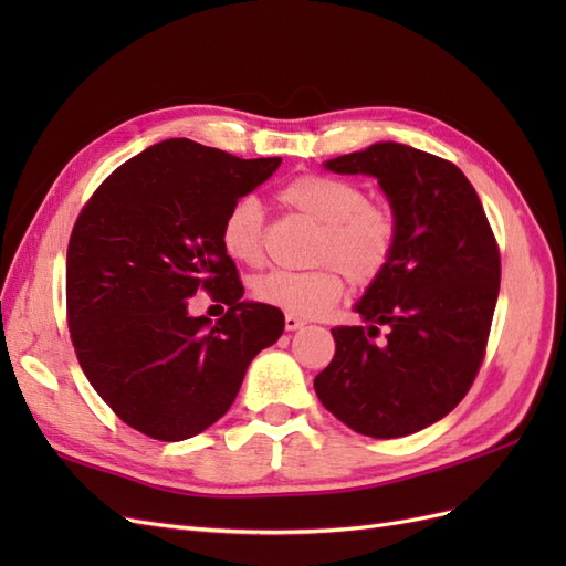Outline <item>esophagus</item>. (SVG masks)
<instances>
[{
    "mask_svg": "<svg viewBox=\"0 0 566 566\" xmlns=\"http://www.w3.org/2000/svg\"><path fill=\"white\" fill-rule=\"evenodd\" d=\"M300 328H304V321L297 316L285 314V331H300Z\"/></svg>",
    "mask_w": 566,
    "mask_h": 566,
    "instance_id": "34e87169",
    "label": "esophagus"
}]
</instances>
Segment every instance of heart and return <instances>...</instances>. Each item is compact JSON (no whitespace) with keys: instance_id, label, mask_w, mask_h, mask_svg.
I'll return each mask as SVG.
<instances>
[{"instance_id":"heart-1","label":"heart","mask_w":566,"mask_h":566,"mask_svg":"<svg viewBox=\"0 0 566 566\" xmlns=\"http://www.w3.org/2000/svg\"><path fill=\"white\" fill-rule=\"evenodd\" d=\"M279 200L318 227L312 271H269L252 281L256 302L314 318L342 297L345 276L354 287H368L389 269L399 241V221L385 202L368 200L366 188L331 175H300L287 181ZM219 241L238 264L256 266L264 252V210L254 198L235 200Z\"/></svg>"}]
</instances>
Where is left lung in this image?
Wrapping results in <instances>:
<instances>
[{
	"instance_id": "8db88e82",
	"label": "left lung",
	"mask_w": 566,
	"mask_h": 566,
	"mask_svg": "<svg viewBox=\"0 0 566 566\" xmlns=\"http://www.w3.org/2000/svg\"><path fill=\"white\" fill-rule=\"evenodd\" d=\"M378 179L399 221L394 260L354 310L368 325L333 328L335 356L314 380L321 403L373 439H397L449 416L484 361L501 287V252L460 169L382 142L325 163ZM388 328L382 343L374 337Z\"/></svg>"
}]
</instances>
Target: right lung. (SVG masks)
<instances>
[{
  "instance_id": "1",
  "label": "right lung",
  "mask_w": 566,
  "mask_h": 566,
  "mask_svg": "<svg viewBox=\"0 0 566 566\" xmlns=\"http://www.w3.org/2000/svg\"><path fill=\"white\" fill-rule=\"evenodd\" d=\"M279 165L167 139L119 165L82 208L65 256L67 328L87 380L136 432L181 441L208 430L281 337L283 314L243 302L219 241L231 205ZM198 289L228 304L214 326L187 314Z\"/></svg>"
}]
</instances>
